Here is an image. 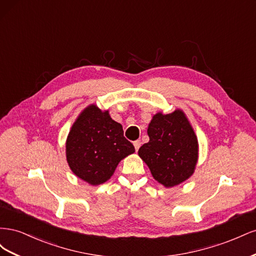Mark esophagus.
Returning <instances> with one entry per match:
<instances>
[{
    "label": "esophagus",
    "instance_id": "obj_1",
    "mask_svg": "<svg viewBox=\"0 0 256 256\" xmlns=\"http://www.w3.org/2000/svg\"><path fill=\"white\" fill-rule=\"evenodd\" d=\"M134 148H136V150L138 152V148H140V146H141V141H140V140H136V141H134Z\"/></svg>",
    "mask_w": 256,
    "mask_h": 256
}]
</instances>
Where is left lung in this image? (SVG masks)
I'll list each match as a JSON object with an SVG mask.
<instances>
[{
	"mask_svg": "<svg viewBox=\"0 0 256 256\" xmlns=\"http://www.w3.org/2000/svg\"><path fill=\"white\" fill-rule=\"evenodd\" d=\"M147 134L150 142L138 150L154 180L173 187L192 175L198 161V138L182 111L156 114Z\"/></svg>",
	"mask_w": 256,
	"mask_h": 256,
	"instance_id": "left-lung-1",
	"label": "left lung"
}]
</instances>
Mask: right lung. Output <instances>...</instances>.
Returning <instances> with one entry per match:
<instances>
[{"label": "right lung", "mask_w": 256, "mask_h": 256, "mask_svg": "<svg viewBox=\"0 0 256 256\" xmlns=\"http://www.w3.org/2000/svg\"><path fill=\"white\" fill-rule=\"evenodd\" d=\"M132 152L134 146L124 136L120 124L94 104L74 122L66 142V157L72 171L94 186L109 180L118 162Z\"/></svg>", "instance_id": "right-lung-1"}]
</instances>
